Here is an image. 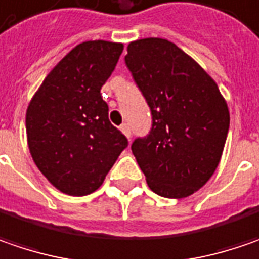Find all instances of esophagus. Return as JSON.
Masks as SVG:
<instances>
[{
	"mask_svg": "<svg viewBox=\"0 0 259 259\" xmlns=\"http://www.w3.org/2000/svg\"><path fill=\"white\" fill-rule=\"evenodd\" d=\"M121 131L126 136V138H131V126H130V123H122L121 125Z\"/></svg>",
	"mask_w": 259,
	"mask_h": 259,
	"instance_id": "1",
	"label": "esophagus"
}]
</instances>
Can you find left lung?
<instances>
[{"mask_svg":"<svg viewBox=\"0 0 259 259\" xmlns=\"http://www.w3.org/2000/svg\"><path fill=\"white\" fill-rule=\"evenodd\" d=\"M125 65L151 112V128L133 154L150 189L185 198L217 169L229 133V109L213 78L182 49L159 37L128 45Z\"/></svg>","mask_w":259,"mask_h":259,"instance_id":"1","label":"left lung"}]
</instances>
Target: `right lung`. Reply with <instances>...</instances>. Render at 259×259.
I'll use <instances>...</instances> for the list:
<instances>
[{
  "mask_svg": "<svg viewBox=\"0 0 259 259\" xmlns=\"http://www.w3.org/2000/svg\"><path fill=\"white\" fill-rule=\"evenodd\" d=\"M122 51V44L106 40L77 45L48 74L27 108L33 162L64 194L95 192L128 146L100 95Z\"/></svg>",
  "mask_w": 259,
  "mask_h": 259,
  "instance_id": "add662e5",
  "label": "right lung"
}]
</instances>
